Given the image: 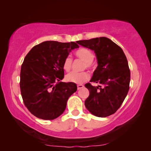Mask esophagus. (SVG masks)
Segmentation results:
<instances>
[{"label":"esophagus","mask_w":151,"mask_h":151,"mask_svg":"<svg viewBox=\"0 0 151 151\" xmlns=\"http://www.w3.org/2000/svg\"><path fill=\"white\" fill-rule=\"evenodd\" d=\"M83 87H84V85H81V84L77 85V89H78V90L83 88Z\"/></svg>","instance_id":"34e87169"}]
</instances>
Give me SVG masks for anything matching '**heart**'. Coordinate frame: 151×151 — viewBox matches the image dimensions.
Here are the masks:
<instances>
[{
	"mask_svg": "<svg viewBox=\"0 0 151 151\" xmlns=\"http://www.w3.org/2000/svg\"><path fill=\"white\" fill-rule=\"evenodd\" d=\"M75 55L79 59L85 62L84 67L85 68H91L92 62L94 59V55L88 49L81 48L78 49L75 52ZM73 64V59L68 56L65 58L64 63H63V68L66 71H68L70 69ZM89 78V75L86 72L82 73H77V72L73 71L71 73L67 74L66 76V79L69 82H73L75 83H82Z\"/></svg>",
	"mask_w": 151,
	"mask_h": 151,
	"instance_id": "1",
	"label": "heart"
}]
</instances>
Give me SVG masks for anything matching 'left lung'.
Listing matches in <instances>:
<instances>
[{
	"label": "left lung",
	"mask_w": 151,
	"mask_h": 151,
	"mask_svg": "<svg viewBox=\"0 0 151 151\" xmlns=\"http://www.w3.org/2000/svg\"><path fill=\"white\" fill-rule=\"evenodd\" d=\"M96 53L98 66L90 82L100 83L85 86L89 91L85 101L86 109L98 117H106L120 108L129 89L130 70L127 60L120 47L106 37L76 41ZM102 87L101 88V87Z\"/></svg>",
	"instance_id": "obj_1"
}]
</instances>
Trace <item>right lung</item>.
<instances>
[{
	"label": "right lung",
	"instance_id": "obj_1",
	"mask_svg": "<svg viewBox=\"0 0 151 151\" xmlns=\"http://www.w3.org/2000/svg\"><path fill=\"white\" fill-rule=\"evenodd\" d=\"M79 46L75 42L47 40L32 47L24 58L20 73L24 103L37 117L53 120L64 112L76 83H64L63 63L70 52Z\"/></svg>",
	"mask_w": 151,
	"mask_h": 151
}]
</instances>
